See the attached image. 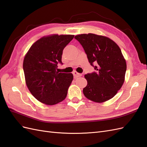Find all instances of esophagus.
<instances>
[{"instance_id":"esophagus-1","label":"esophagus","mask_w":147,"mask_h":147,"mask_svg":"<svg viewBox=\"0 0 147 147\" xmlns=\"http://www.w3.org/2000/svg\"><path fill=\"white\" fill-rule=\"evenodd\" d=\"M73 76H74V78H78V77H80V76H82L81 74L76 72V71H74V72L73 73Z\"/></svg>"}]
</instances>
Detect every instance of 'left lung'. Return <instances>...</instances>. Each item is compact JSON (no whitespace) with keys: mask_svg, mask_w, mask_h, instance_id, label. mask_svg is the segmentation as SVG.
<instances>
[{"mask_svg":"<svg viewBox=\"0 0 147 147\" xmlns=\"http://www.w3.org/2000/svg\"><path fill=\"white\" fill-rule=\"evenodd\" d=\"M74 38L82 45L96 71L84 76L88 84L83 89L84 95L96 102L111 99L122 86L127 69L119 47L109 38L93 33L78 35Z\"/></svg>","mask_w":147,"mask_h":147,"instance_id":"8db88e82","label":"left lung"}]
</instances>
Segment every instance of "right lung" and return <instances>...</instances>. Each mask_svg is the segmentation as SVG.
<instances>
[{"label":"right lung","mask_w":147,"mask_h":147,"mask_svg":"<svg viewBox=\"0 0 147 147\" xmlns=\"http://www.w3.org/2000/svg\"><path fill=\"white\" fill-rule=\"evenodd\" d=\"M72 35L43 36L33 43L23 63L25 82L30 92L40 102L54 105L66 98L73 80L72 73L56 71L64 48L73 39Z\"/></svg>","instance_id":"right-lung-1"}]
</instances>
